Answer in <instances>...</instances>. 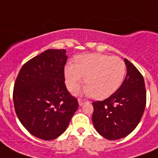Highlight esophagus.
I'll return each mask as SVG.
<instances>
[{
    "label": "esophagus",
    "instance_id": "34e87169",
    "mask_svg": "<svg viewBox=\"0 0 158 158\" xmlns=\"http://www.w3.org/2000/svg\"><path fill=\"white\" fill-rule=\"evenodd\" d=\"M78 102H79V106H82V105H84L85 102H87L86 100H84V99H80L79 98V100H78Z\"/></svg>",
    "mask_w": 158,
    "mask_h": 158
}]
</instances>
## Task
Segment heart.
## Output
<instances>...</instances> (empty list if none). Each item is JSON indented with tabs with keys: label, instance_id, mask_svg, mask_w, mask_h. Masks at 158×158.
Returning <instances> with one entry per match:
<instances>
[{
	"label": "heart",
	"instance_id": "heart-1",
	"mask_svg": "<svg viewBox=\"0 0 158 158\" xmlns=\"http://www.w3.org/2000/svg\"><path fill=\"white\" fill-rule=\"evenodd\" d=\"M126 71L125 62L118 56L101 53L79 55L75 64L64 66V79L70 92L78 89L84 80L87 85L84 93L97 99L106 98L117 91L122 84Z\"/></svg>",
	"mask_w": 158,
	"mask_h": 158
}]
</instances>
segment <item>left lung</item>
I'll return each instance as SVG.
<instances>
[{"label": "left lung", "instance_id": "8db88e82", "mask_svg": "<svg viewBox=\"0 0 158 158\" xmlns=\"http://www.w3.org/2000/svg\"><path fill=\"white\" fill-rule=\"evenodd\" d=\"M125 63L127 74L117 91L103 101L93 102L94 127L109 140L130 135L139 123L146 106L143 77L127 59Z\"/></svg>", "mask_w": 158, "mask_h": 158}]
</instances>
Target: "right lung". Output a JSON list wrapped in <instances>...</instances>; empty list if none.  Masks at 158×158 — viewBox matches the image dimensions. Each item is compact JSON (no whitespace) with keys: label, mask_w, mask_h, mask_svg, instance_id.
Here are the masks:
<instances>
[{"label":"right lung","mask_w":158,"mask_h":158,"mask_svg":"<svg viewBox=\"0 0 158 158\" xmlns=\"http://www.w3.org/2000/svg\"><path fill=\"white\" fill-rule=\"evenodd\" d=\"M64 49H49L23 64L13 92L15 110L33 136L52 140L65 131L79 107L64 84Z\"/></svg>","instance_id":"obj_1"}]
</instances>
